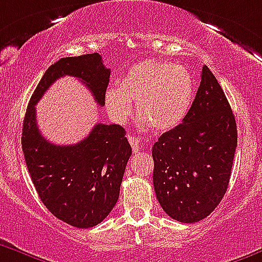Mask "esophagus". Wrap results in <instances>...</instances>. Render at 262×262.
Here are the masks:
<instances>
[{"label":"esophagus","instance_id":"obj_1","mask_svg":"<svg viewBox=\"0 0 262 262\" xmlns=\"http://www.w3.org/2000/svg\"><path fill=\"white\" fill-rule=\"evenodd\" d=\"M128 140H129V143L132 145V147H133V151L134 152H138L141 150V142H140V137H134V136H129L128 137Z\"/></svg>","mask_w":262,"mask_h":262}]
</instances>
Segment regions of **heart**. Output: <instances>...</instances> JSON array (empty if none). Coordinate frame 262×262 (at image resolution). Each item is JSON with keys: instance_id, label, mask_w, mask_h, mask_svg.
<instances>
[{"instance_id": "1", "label": "heart", "mask_w": 262, "mask_h": 262, "mask_svg": "<svg viewBox=\"0 0 262 262\" xmlns=\"http://www.w3.org/2000/svg\"><path fill=\"white\" fill-rule=\"evenodd\" d=\"M193 79L180 65L163 61H143L132 67L121 78L119 89H108L104 104L115 121L124 122L133 112L142 122H150L158 130L179 125L193 100Z\"/></svg>"}]
</instances>
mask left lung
<instances>
[{"label":"left lung","mask_w":262,"mask_h":262,"mask_svg":"<svg viewBox=\"0 0 262 262\" xmlns=\"http://www.w3.org/2000/svg\"><path fill=\"white\" fill-rule=\"evenodd\" d=\"M236 121L222 87L205 65L188 114L152 147V183L163 210L183 223L206 218L230 183Z\"/></svg>","instance_id":"1"}]
</instances>
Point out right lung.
<instances>
[{
	"label": "right lung",
	"mask_w": 262,
	"mask_h": 262,
	"mask_svg": "<svg viewBox=\"0 0 262 262\" xmlns=\"http://www.w3.org/2000/svg\"><path fill=\"white\" fill-rule=\"evenodd\" d=\"M72 75L89 87L96 103L104 105L111 70L99 53L63 57L48 68L26 111L22 148L40 200L56 218L78 228L99 225L119 200L120 185L132 147L125 129L117 124H96L75 145L47 141L36 124L35 105L52 83Z\"/></svg>",
	"instance_id": "add662e5"
}]
</instances>
